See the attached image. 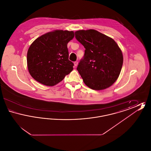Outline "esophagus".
<instances>
[{"label": "esophagus", "instance_id": "obj_1", "mask_svg": "<svg viewBox=\"0 0 151 151\" xmlns=\"http://www.w3.org/2000/svg\"><path fill=\"white\" fill-rule=\"evenodd\" d=\"M74 66L75 67H76L77 65H78V62H77V61H75V62H74Z\"/></svg>", "mask_w": 151, "mask_h": 151}]
</instances>
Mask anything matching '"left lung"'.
I'll return each mask as SVG.
<instances>
[{
  "label": "left lung",
  "instance_id": "left-lung-1",
  "mask_svg": "<svg viewBox=\"0 0 151 151\" xmlns=\"http://www.w3.org/2000/svg\"><path fill=\"white\" fill-rule=\"evenodd\" d=\"M75 37L86 49L77 67L86 86L103 90L111 86L121 71L123 57L115 41L94 30H80Z\"/></svg>",
  "mask_w": 151,
  "mask_h": 151
}]
</instances>
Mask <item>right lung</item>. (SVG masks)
<instances>
[{"instance_id":"1","label":"right lung","mask_w":151,"mask_h":151,"mask_svg":"<svg viewBox=\"0 0 151 151\" xmlns=\"http://www.w3.org/2000/svg\"><path fill=\"white\" fill-rule=\"evenodd\" d=\"M73 31L55 30L38 37L28 49L27 66L30 75L38 83L54 86L73 69L68 59L67 43Z\"/></svg>"}]
</instances>
